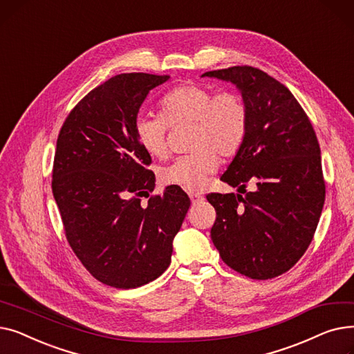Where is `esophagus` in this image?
<instances>
[{
    "label": "esophagus",
    "instance_id": "esophagus-1",
    "mask_svg": "<svg viewBox=\"0 0 354 354\" xmlns=\"http://www.w3.org/2000/svg\"><path fill=\"white\" fill-rule=\"evenodd\" d=\"M189 198H191L192 203H196V202H199V201L203 199V196H202L201 194H198V192H189Z\"/></svg>",
    "mask_w": 354,
    "mask_h": 354
}]
</instances>
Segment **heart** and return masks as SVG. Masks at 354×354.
<instances>
[{
  "instance_id": "b5f03b06",
  "label": "heart",
  "mask_w": 354,
  "mask_h": 354,
  "mask_svg": "<svg viewBox=\"0 0 354 354\" xmlns=\"http://www.w3.org/2000/svg\"><path fill=\"white\" fill-rule=\"evenodd\" d=\"M159 106L162 118H136V139L149 155L163 156L167 151V124H194L191 147L195 152L163 166L159 178L167 187L199 191L215 171L218 156L231 158L243 146L248 129L245 100L234 90L214 93L207 86L185 83L167 91Z\"/></svg>"
}]
</instances>
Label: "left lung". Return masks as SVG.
Here are the masks:
<instances>
[{
  "label": "left lung",
  "mask_w": 354,
  "mask_h": 354,
  "mask_svg": "<svg viewBox=\"0 0 354 354\" xmlns=\"http://www.w3.org/2000/svg\"><path fill=\"white\" fill-rule=\"evenodd\" d=\"M231 82L248 109L245 140L221 180L238 192L208 194L216 211L212 243L228 267L252 280L284 274L303 257L326 198L317 136L291 91L251 66L207 71ZM244 194V192H243Z\"/></svg>",
  "instance_id": "left-lung-1"
}]
</instances>
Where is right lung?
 <instances>
[{
  "instance_id": "add662e5",
  "label": "right lung",
  "mask_w": 354,
  "mask_h": 354,
  "mask_svg": "<svg viewBox=\"0 0 354 354\" xmlns=\"http://www.w3.org/2000/svg\"><path fill=\"white\" fill-rule=\"evenodd\" d=\"M169 76L123 73L76 104L57 139L53 195L66 238L86 270L115 288H136L169 267L172 241L191 201L178 187L155 189L152 159L135 135L149 91Z\"/></svg>"
}]
</instances>
